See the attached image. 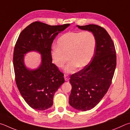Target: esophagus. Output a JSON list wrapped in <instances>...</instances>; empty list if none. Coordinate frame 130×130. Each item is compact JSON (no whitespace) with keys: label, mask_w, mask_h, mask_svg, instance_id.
Returning a JSON list of instances; mask_svg holds the SVG:
<instances>
[{"label":"esophagus","mask_w":130,"mask_h":130,"mask_svg":"<svg viewBox=\"0 0 130 130\" xmlns=\"http://www.w3.org/2000/svg\"><path fill=\"white\" fill-rule=\"evenodd\" d=\"M64 79H65L66 81H69V79H70L69 76H68L67 75H64Z\"/></svg>","instance_id":"esophagus-1"}]
</instances>
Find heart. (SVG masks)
<instances>
[{
    "label": "heart",
    "instance_id": "1",
    "mask_svg": "<svg viewBox=\"0 0 130 130\" xmlns=\"http://www.w3.org/2000/svg\"><path fill=\"white\" fill-rule=\"evenodd\" d=\"M57 47H52L51 57L57 67L64 68L67 74L74 73L78 67L87 66L92 58L96 47V38L91 32H69L57 40Z\"/></svg>",
    "mask_w": 130,
    "mask_h": 130
}]
</instances>
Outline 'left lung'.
Listing matches in <instances>:
<instances>
[{
    "mask_svg": "<svg viewBox=\"0 0 130 130\" xmlns=\"http://www.w3.org/2000/svg\"><path fill=\"white\" fill-rule=\"evenodd\" d=\"M88 31L96 38V47L90 63L72 74L69 104L79 111L90 110L96 106L107 92L117 65L116 51L112 40L104 28L95 24L77 26Z\"/></svg>",
    "mask_w": 130,
    "mask_h": 130,
    "instance_id": "left-lung-1",
    "label": "left lung"
}]
</instances>
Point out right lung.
<instances>
[{
  "label": "right lung",
  "mask_w": 130,
  "mask_h": 130,
  "mask_svg": "<svg viewBox=\"0 0 130 130\" xmlns=\"http://www.w3.org/2000/svg\"><path fill=\"white\" fill-rule=\"evenodd\" d=\"M70 25L34 22L22 31L16 43L13 58L16 83L23 98L35 110L51 107L55 93L64 82L63 74L52 63L50 52L54 39ZM32 51L41 55L40 65L35 69H29L24 63L25 54Z\"/></svg>",
  "instance_id": "add662e5"
}]
</instances>
